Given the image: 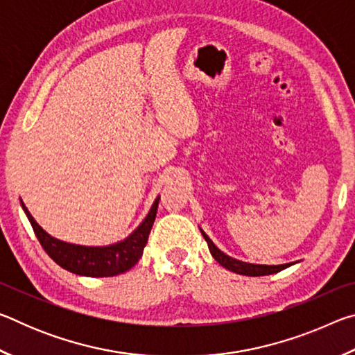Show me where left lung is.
<instances>
[{
    "instance_id": "left-lung-1",
    "label": "left lung",
    "mask_w": 355,
    "mask_h": 355,
    "mask_svg": "<svg viewBox=\"0 0 355 355\" xmlns=\"http://www.w3.org/2000/svg\"><path fill=\"white\" fill-rule=\"evenodd\" d=\"M202 235L205 238V241L208 243V249L211 252V255L216 261H218L220 266H224L225 269L232 272H236V274H241V275H250V277H258V275H269V274H275L282 271V269H285L288 266H291L293 263H286V264H277V266H268V264H252V263H244V261H239L235 260V258L225 255L224 252L219 250L216 248L214 243L211 239L208 238V235L203 230Z\"/></svg>"
}]
</instances>
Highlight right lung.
<instances>
[{
    "label": "right lung",
    "instance_id": "add662e5",
    "mask_svg": "<svg viewBox=\"0 0 355 355\" xmlns=\"http://www.w3.org/2000/svg\"><path fill=\"white\" fill-rule=\"evenodd\" d=\"M158 202L159 197H156L147 218L127 239L112 245H105V248H87V245L59 241V239L48 235L44 228L34 220L25 203L20 200L29 222H31L35 236H37L44 250L51 257V260L67 271L78 275H86V277H112V275L127 272L139 261L144 248L147 244L150 230H152L156 211H158Z\"/></svg>",
    "mask_w": 355,
    "mask_h": 355
}]
</instances>
